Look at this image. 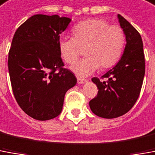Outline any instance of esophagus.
I'll use <instances>...</instances> for the list:
<instances>
[{
    "label": "esophagus",
    "mask_w": 155,
    "mask_h": 155,
    "mask_svg": "<svg viewBox=\"0 0 155 155\" xmlns=\"http://www.w3.org/2000/svg\"><path fill=\"white\" fill-rule=\"evenodd\" d=\"M87 81H88L87 79H84V78H78V84H85V83H86Z\"/></svg>",
    "instance_id": "34e87169"
}]
</instances>
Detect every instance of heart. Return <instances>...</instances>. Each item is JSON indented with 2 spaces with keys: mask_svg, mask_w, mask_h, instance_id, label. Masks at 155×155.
Segmentation results:
<instances>
[{
  "mask_svg": "<svg viewBox=\"0 0 155 155\" xmlns=\"http://www.w3.org/2000/svg\"><path fill=\"white\" fill-rule=\"evenodd\" d=\"M125 44L123 29L101 18L80 22L73 27L72 37L62 36L58 39L61 56L70 65L77 61L80 47H85L84 54L87 56L71 67L81 77L90 75L100 67L101 69L114 67L123 53Z\"/></svg>",
  "mask_w": 155,
  "mask_h": 155,
  "instance_id": "1",
  "label": "heart"
}]
</instances>
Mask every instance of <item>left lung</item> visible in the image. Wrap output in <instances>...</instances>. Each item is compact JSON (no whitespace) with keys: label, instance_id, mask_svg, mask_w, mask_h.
Here are the masks:
<instances>
[{"label":"left lung","instance_id":"1","mask_svg":"<svg viewBox=\"0 0 155 155\" xmlns=\"http://www.w3.org/2000/svg\"><path fill=\"white\" fill-rule=\"evenodd\" d=\"M118 18L126 35L124 53L119 62L104 76L92 78L99 91L89 101L90 109L96 116L107 119L123 116L133 108L140 94L145 73L140 34L122 16L118 15Z\"/></svg>","mask_w":155,"mask_h":155}]
</instances>
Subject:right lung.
I'll return each mask as SVG.
<instances>
[{"label": "right lung", "instance_id": "1", "mask_svg": "<svg viewBox=\"0 0 155 155\" xmlns=\"http://www.w3.org/2000/svg\"><path fill=\"white\" fill-rule=\"evenodd\" d=\"M71 22L58 15L32 16L16 30L8 54L13 95L20 108L35 120L58 116L64 97L77 84L61 57L58 39Z\"/></svg>", "mask_w": 155, "mask_h": 155}]
</instances>
